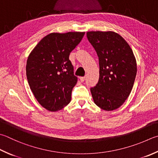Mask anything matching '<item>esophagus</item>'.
<instances>
[{"instance_id":"obj_1","label":"esophagus","mask_w":158,"mask_h":158,"mask_svg":"<svg viewBox=\"0 0 158 158\" xmlns=\"http://www.w3.org/2000/svg\"><path fill=\"white\" fill-rule=\"evenodd\" d=\"M80 82H83L85 80V77H80Z\"/></svg>"}]
</instances>
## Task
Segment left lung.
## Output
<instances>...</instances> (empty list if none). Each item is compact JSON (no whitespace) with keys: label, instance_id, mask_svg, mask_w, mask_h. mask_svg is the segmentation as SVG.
I'll use <instances>...</instances> for the list:
<instances>
[{"label":"left lung","instance_id":"left-lung-1","mask_svg":"<svg viewBox=\"0 0 158 158\" xmlns=\"http://www.w3.org/2000/svg\"><path fill=\"white\" fill-rule=\"evenodd\" d=\"M87 37L99 59V80L91 88L96 105L105 111L122 106L134 84L136 60L124 38L114 31H88Z\"/></svg>","mask_w":158,"mask_h":158}]
</instances>
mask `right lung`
I'll return each instance as SVG.
<instances>
[{"label":"right lung","instance_id":"right-lung-1","mask_svg":"<svg viewBox=\"0 0 158 158\" xmlns=\"http://www.w3.org/2000/svg\"><path fill=\"white\" fill-rule=\"evenodd\" d=\"M85 32L52 33L44 37L29 54L27 78L35 99L50 111H57L70 102L78 78L73 74L70 53Z\"/></svg>","mask_w":158,"mask_h":158}]
</instances>
